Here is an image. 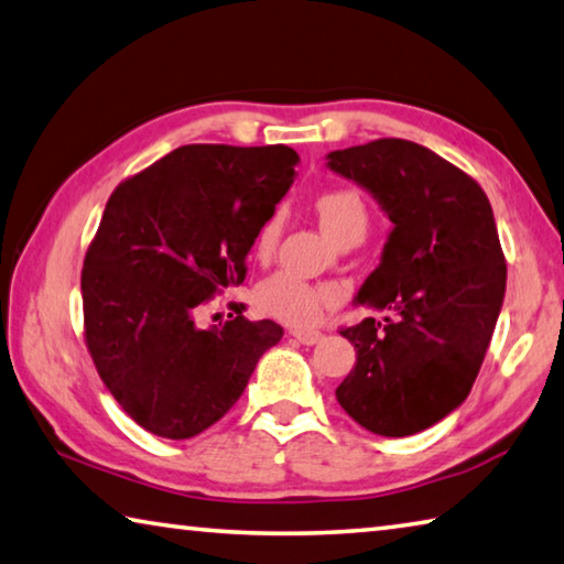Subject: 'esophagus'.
I'll return each mask as SVG.
<instances>
[{
    "label": "esophagus",
    "instance_id": "34e87169",
    "mask_svg": "<svg viewBox=\"0 0 564 564\" xmlns=\"http://www.w3.org/2000/svg\"><path fill=\"white\" fill-rule=\"evenodd\" d=\"M292 337L302 341V344H307V347H312V344H317L322 339V332H317V329H292Z\"/></svg>",
    "mask_w": 564,
    "mask_h": 564
}]
</instances>
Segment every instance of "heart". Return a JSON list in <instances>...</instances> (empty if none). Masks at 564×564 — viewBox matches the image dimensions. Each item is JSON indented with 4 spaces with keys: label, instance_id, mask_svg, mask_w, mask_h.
I'll return each mask as SVG.
<instances>
[{
    "label": "heart",
    "instance_id": "b5f03b06",
    "mask_svg": "<svg viewBox=\"0 0 564 564\" xmlns=\"http://www.w3.org/2000/svg\"><path fill=\"white\" fill-rule=\"evenodd\" d=\"M314 210H317L324 232L334 237L337 242L354 230H367V205H364L361 195L357 191H351V187H334V191L322 193L317 197V203H314ZM280 213L267 217V223L260 227L254 240L257 254H270L276 240H280ZM339 300L341 290L334 288V284L304 282L302 276L292 272H276L272 276H267L260 284V290H257V302H260V307L276 319L294 324V327H312V324H317L324 310L337 304Z\"/></svg>",
    "mask_w": 564,
    "mask_h": 564
}]
</instances>
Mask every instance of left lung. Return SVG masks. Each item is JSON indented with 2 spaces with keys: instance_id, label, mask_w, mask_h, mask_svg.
I'll use <instances>...</instances> for the list:
<instances>
[{
  "instance_id": "8db88e82",
  "label": "left lung",
  "mask_w": 564,
  "mask_h": 564,
  "mask_svg": "<svg viewBox=\"0 0 564 564\" xmlns=\"http://www.w3.org/2000/svg\"><path fill=\"white\" fill-rule=\"evenodd\" d=\"M393 227L357 304L381 312L341 329L357 367L337 401L377 436L431 429L468 399L506 297L508 267L488 195L431 148L379 138L327 155Z\"/></svg>"
}]
</instances>
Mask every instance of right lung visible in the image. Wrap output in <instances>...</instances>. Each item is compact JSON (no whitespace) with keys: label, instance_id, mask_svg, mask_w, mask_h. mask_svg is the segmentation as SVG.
I'll return each instance as SVG.
<instances>
[{"label":"right lung","instance_id":"add662e5","mask_svg":"<svg viewBox=\"0 0 564 564\" xmlns=\"http://www.w3.org/2000/svg\"><path fill=\"white\" fill-rule=\"evenodd\" d=\"M297 161L290 145H181L108 197L82 272L86 347L141 429L173 441L210 429L282 339L272 319L200 327L195 312L242 284Z\"/></svg>","mask_w":564,"mask_h":564}]
</instances>
